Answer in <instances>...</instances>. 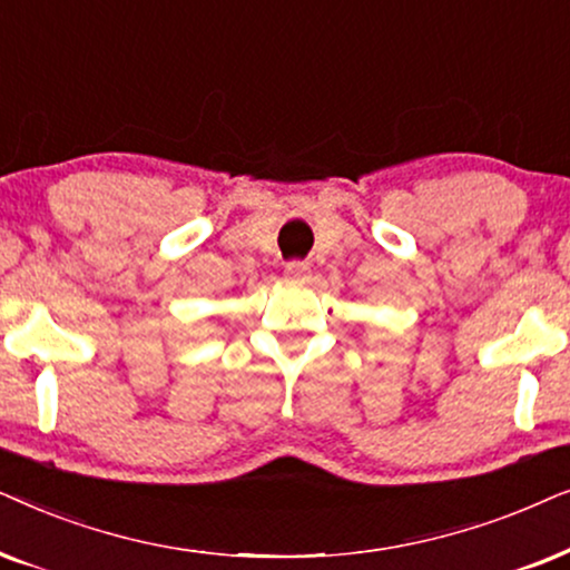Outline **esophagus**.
I'll return each instance as SVG.
<instances>
[{
  "instance_id": "1",
  "label": "esophagus",
  "mask_w": 570,
  "mask_h": 570,
  "mask_svg": "<svg viewBox=\"0 0 570 570\" xmlns=\"http://www.w3.org/2000/svg\"><path fill=\"white\" fill-rule=\"evenodd\" d=\"M284 276H286V281H305V278L309 276V265H307V263H302V261L286 263Z\"/></svg>"
}]
</instances>
